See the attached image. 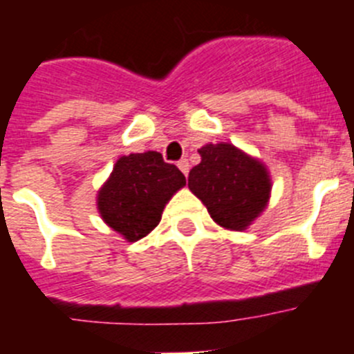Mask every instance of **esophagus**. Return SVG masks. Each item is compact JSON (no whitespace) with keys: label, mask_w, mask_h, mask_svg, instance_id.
Segmentation results:
<instances>
[{"label":"esophagus","mask_w":354,"mask_h":354,"mask_svg":"<svg viewBox=\"0 0 354 354\" xmlns=\"http://www.w3.org/2000/svg\"><path fill=\"white\" fill-rule=\"evenodd\" d=\"M177 167L180 168V171H183L184 175H187V171H189V161H187V159H180V161L177 162Z\"/></svg>","instance_id":"esophagus-1"}]
</instances>
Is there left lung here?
Listing matches in <instances>:
<instances>
[{"instance_id": "left-lung-1", "label": "left lung", "mask_w": 354, "mask_h": 354, "mask_svg": "<svg viewBox=\"0 0 354 354\" xmlns=\"http://www.w3.org/2000/svg\"><path fill=\"white\" fill-rule=\"evenodd\" d=\"M198 152L202 161L189 171L187 186L216 223L245 230L268 204L270 175L262 162L230 143H209Z\"/></svg>"}]
</instances>
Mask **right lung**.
<instances>
[{
	"label": "right lung",
	"instance_id": "add662e5",
	"mask_svg": "<svg viewBox=\"0 0 354 354\" xmlns=\"http://www.w3.org/2000/svg\"><path fill=\"white\" fill-rule=\"evenodd\" d=\"M186 177L154 150L124 156L117 161L97 198L109 227L129 241L145 237L158 227L161 212Z\"/></svg>",
	"mask_w": 354,
	"mask_h": 354
}]
</instances>
